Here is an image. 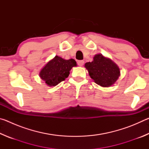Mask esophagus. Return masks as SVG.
I'll use <instances>...</instances> for the list:
<instances>
[{
	"label": "esophagus",
	"mask_w": 149,
	"mask_h": 149,
	"mask_svg": "<svg viewBox=\"0 0 149 149\" xmlns=\"http://www.w3.org/2000/svg\"><path fill=\"white\" fill-rule=\"evenodd\" d=\"M77 63V65H79V66H82V65L84 64V60H78Z\"/></svg>",
	"instance_id": "esophagus-1"
}]
</instances>
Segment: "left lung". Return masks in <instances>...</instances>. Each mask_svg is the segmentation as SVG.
I'll use <instances>...</instances> for the list:
<instances>
[{"label": "left lung", "mask_w": 149, "mask_h": 149, "mask_svg": "<svg viewBox=\"0 0 149 149\" xmlns=\"http://www.w3.org/2000/svg\"><path fill=\"white\" fill-rule=\"evenodd\" d=\"M89 76L96 84L104 87H110L120 75L119 67L102 54H96L91 62L85 63Z\"/></svg>", "instance_id": "1"}]
</instances>
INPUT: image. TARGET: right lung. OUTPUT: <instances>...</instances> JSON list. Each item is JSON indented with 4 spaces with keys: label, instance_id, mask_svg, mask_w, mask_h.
Returning a JSON list of instances; mask_svg holds the SVG:
<instances>
[{
    "label": "right lung",
    "instance_id": "right-lung-1",
    "mask_svg": "<svg viewBox=\"0 0 149 149\" xmlns=\"http://www.w3.org/2000/svg\"><path fill=\"white\" fill-rule=\"evenodd\" d=\"M76 65L74 59L64 60L56 56L42 68L39 76L48 86H56L68 77L70 70Z\"/></svg>",
    "mask_w": 149,
    "mask_h": 149
}]
</instances>
